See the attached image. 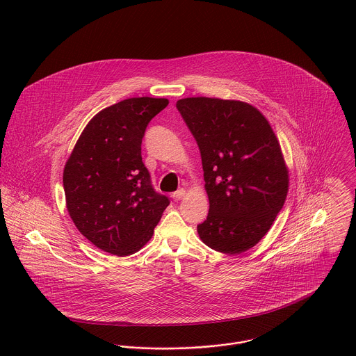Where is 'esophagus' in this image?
Wrapping results in <instances>:
<instances>
[{"label": "esophagus", "instance_id": "esophagus-1", "mask_svg": "<svg viewBox=\"0 0 356 356\" xmlns=\"http://www.w3.org/2000/svg\"><path fill=\"white\" fill-rule=\"evenodd\" d=\"M172 197H173L175 201H179V200H181V198L186 197V190H184V188H180V190H177L176 193H173Z\"/></svg>", "mask_w": 356, "mask_h": 356}]
</instances>
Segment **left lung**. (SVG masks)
<instances>
[{
	"label": "left lung",
	"instance_id": "obj_1",
	"mask_svg": "<svg viewBox=\"0 0 356 356\" xmlns=\"http://www.w3.org/2000/svg\"><path fill=\"white\" fill-rule=\"evenodd\" d=\"M202 159L209 198L200 238L223 254H241L269 232L289 193L277 137L252 105L208 97L176 102Z\"/></svg>",
	"mask_w": 356,
	"mask_h": 356
}]
</instances>
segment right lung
I'll list each match as a JSON object with an SVG mask.
<instances>
[{"instance_id":"add662e5","label":"right lung","mask_w":356,"mask_h":356,"mask_svg":"<svg viewBox=\"0 0 356 356\" xmlns=\"http://www.w3.org/2000/svg\"><path fill=\"white\" fill-rule=\"evenodd\" d=\"M166 98H127L98 112L84 127L63 169L67 212L99 250L126 257L144 247L169 205L141 158L151 119Z\"/></svg>"}]
</instances>
